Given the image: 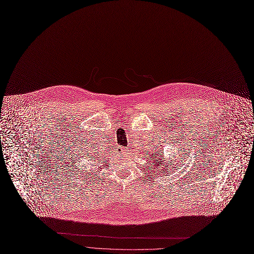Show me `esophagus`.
Masks as SVG:
<instances>
[{
	"instance_id": "esophagus-1",
	"label": "esophagus",
	"mask_w": 254,
	"mask_h": 254,
	"mask_svg": "<svg viewBox=\"0 0 254 254\" xmlns=\"http://www.w3.org/2000/svg\"><path fill=\"white\" fill-rule=\"evenodd\" d=\"M120 151H122V152H125V151H127V150H126V148H125V147H120Z\"/></svg>"
}]
</instances>
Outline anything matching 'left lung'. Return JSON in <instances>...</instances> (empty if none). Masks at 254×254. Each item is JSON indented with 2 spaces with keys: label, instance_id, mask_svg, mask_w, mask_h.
<instances>
[{
  "label": "left lung",
  "instance_id": "obj_1",
  "mask_svg": "<svg viewBox=\"0 0 254 254\" xmlns=\"http://www.w3.org/2000/svg\"><path fill=\"white\" fill-rule=\"evenodd\" d=\"M162 151V150H161ZM161 151H159V153H161ZM158 152H153V156L155 157L156 158L154 159V157H152V165L153 166H158L159 168H162V167L159 166V165L161 164V166L163 165V159H164V157H163V155H161L159 154ZM158 167H156V168H158ZM165 168H167V166H165ZM166 170V169H165ZM165 170H164V173H165ZM169 170V169H168ZM161 173H162V171H161Z\"/></svg>",
  "mask_w": 254,
  "mask_h": 254
}]
</instances>
